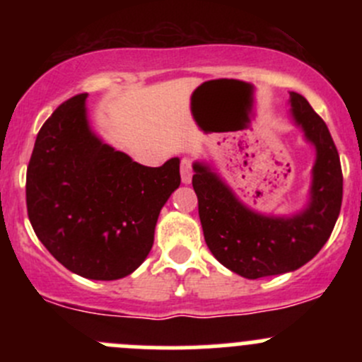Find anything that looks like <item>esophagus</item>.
<instances>
[{
	"instance_id": "esophagus-1",
	"label": "esophagus",
	"mask_w": 362,
	"mask_h": 362,
	"mask_svg": "<svg viewBox=\"0 0 362 362\" xmlns=\"http://www.w3.org/2000/svg\"><path fill=\"white\" fill-rule=\"evenodd\" d=\"M180 177L184 184H189L192 178V160L189 158H184L180 163Z\"/></svg>"
}]
</instances>
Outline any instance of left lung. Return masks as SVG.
<instances>
[{
  "label": "left lung",
  "instance_id": "obj_1",
  "mask_svg": "<svg viewBox=\"0 0 362 362\" xmlns=\"http://www.w3.org/2000/svg\"><path fill=\"white\" fill-rule=\"evenodd\" d=\"M294 119L315 145L312 202L289 218L264 217L243 206L203 164H194L204 242L221 264L245 279L294 272L315 257L333 233L343 198L339 156L326 122L298 93H291Z\"/></svg>",
  "mask_w": 362,
  "mask_h": 362
}]
</instances>
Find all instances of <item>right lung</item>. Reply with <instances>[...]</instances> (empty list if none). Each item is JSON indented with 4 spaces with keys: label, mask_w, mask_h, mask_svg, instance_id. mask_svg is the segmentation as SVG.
I'll list each match as a JSON object with an SVG mask.
<instances>
[{
    "label": "right lung",
    "mask_w": 362,
    "mask_h": 362,
    "mask_svg": "<svg viewBox=\"0 0 362 362\" xmlns=\"http://www.w3.org/2000/svg\"><path fill=\"white\" fill-rule=\"evenodd\" d=\"M87 94L61 103L36 136L25 175L28 217L69 272L90 280L133 273L152 249L159 211L180 185L178 159L141 166L89 129Z\"/></svg>",
    "instance_id": "obj_1"
}]
</instances>
